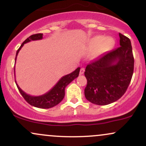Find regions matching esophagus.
I'll use <instances>...</instances> for the list:
<instances>
[{
	"label": "esophagus",
	"mask_w": 146,
	"mask_h": 146,
	"mask_svg": "<svg viewBox=\"0 0 146 146\" xmlns=\"http://www.w3.org/2000/svg\"><path fill=\"white\" fill-rule=\"evenodd\" d=\"M84 71H85L84 68H81V69H80V75H83L84 73Z\"/></svg>",
	"instance_id": "esophagus-1"
}]
</instances>
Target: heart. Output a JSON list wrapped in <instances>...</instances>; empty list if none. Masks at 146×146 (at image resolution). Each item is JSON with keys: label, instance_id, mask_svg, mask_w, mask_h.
<instances>
[{"label": "heart", "instance_id": "obj_1", "mask_svg": "<svg viewBox=\"0 0 146 146\" xmlns=\"http://www.w3.org/2000/svg\"><path fill=\"white\" fill-rule=\"evenodd\" d=\"M113 40L111 38H104L102 36H95L90 39L88 43V47L89 49H93L97 48L93 53V56H98L102 54L104 52L109 49L112 46Z\"/></svg>", "mask_w": 146, "mask_h": 146}]
</instances>
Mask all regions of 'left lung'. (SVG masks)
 I'll return each mask as SVG.
<instances>
[{
	"label": "left lung",
	"instance_id": "8db88e82",
	"mask_svg": "<svg viewBox=\"0 0 146 146\" xmlns=\"http://www.w3.org/2000/svg\"><path fill=\"white\" fill-rule=\"evenodd\" d=\"M119 47L108 52L86 66V100L97 105H107L121 98L130 84L134 71L131 42L119 33Z\"/></svg>",
	"mask_w": 146,
	"mask_h": 146
}]
</instances>
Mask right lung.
<instances>
[{
	"instance_id": "right-lung-1",
	"label": "right lung",
	"mask_w": 146,
	"mask_h": 146,
	"mask_svg": "<svg viewBox=\"0 0 146 146\" xmlns=\"http://www.w3.org/2000/svg\"><path fill=\"white\" fill-rule=\"evenodd\" d=\"M42 33H37V34L31 35L29 38H27L23 42V44H21V46H20V48H18L17 52H16L15 62H16V58H17V56L18 53H19L20 50L21 49V48L23 47V45L25 43H27L32 40H38L42 39ZM80 71V68L78 67L74 71L72 72V73L63 76L49 91H48L47 93H45L44 95H40V96H31V95L27 94L17 84L16 80H15V82H16L18 89L20 91V93H21L22 96L24 98L25 100L30 105L40 108H50L58 105L60 102H61L65 95V88L73 80L78 78Z\"/></svg>"
}]
</instances>
